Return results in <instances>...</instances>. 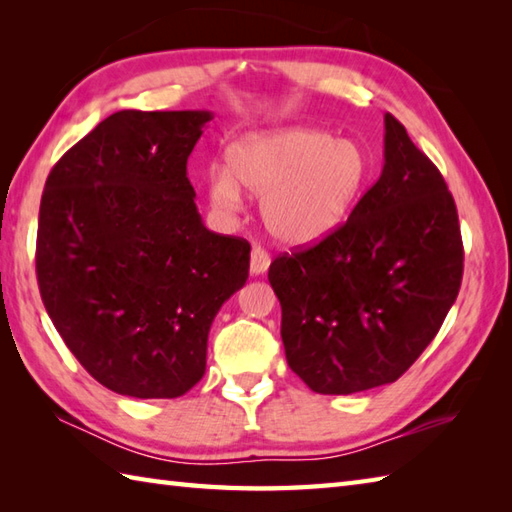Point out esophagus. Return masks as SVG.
<instances>
[{
	"label": "esophagus",
	"instance_id": "34e87169",
	"mask_svg": "<svg viewBox=\"0 0 512 512\" xmlns=\"http://www.w3.org/2000/svg\"><path fill=\"white\" fill-rule=\"evenodd\" d=\"M268 266H270L268 250H264L262 246H253V250H250V273L264 275Z\"/></svg>",
	"mask_w": 512,
	"mask_h": 512
}]
</instances>
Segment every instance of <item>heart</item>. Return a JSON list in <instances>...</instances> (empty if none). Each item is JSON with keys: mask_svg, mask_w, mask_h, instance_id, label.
<instances>
[{"mask_svg": "<svg viewBox=\"0 0 512 512\" xmlns=\"http://www.w3.org/2000/svg\"><path fill=\"white\" fill-rule=\"evenodd\" d=\"M369 176L365 149L319 127L248 134L209 173V198L224 211L242 204L239 187L259 195L266 231L286 246H308L339 231Z\"/></svg>", "mask_w": 512, "mask_h": 512, "instance_id": "1", "label": "heart"}]
</instances>
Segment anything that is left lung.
<instances>
[{
  "label": "left lung",
  "instance_id": "obj_1",
  "mask_svg": "<svg viewBox=\"0 0 512 512\" xmlns=\"http://www.w3.org/2000/svg\"><path fill=\"white\" fill-rule=\"evenodd\" d=\"M462 270L447 182L385 114V165L374 187L339 231L270 264L290 369L317 394L394 383L436 339Z\"/></svg>",
  "mask_w": 512,
  "mask_h": 512
}]
</instances>
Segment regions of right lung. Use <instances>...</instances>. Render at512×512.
Masks as SVG:
<instances>
[{"instance_id":"add662e5","label":"right lung","mask_w":512,"mask_h":512,"mask_svg":"<svg viewBox=\"0 0 512 512\" xmlns=\"http://www.w3.org/2000/svg\"><path fill=\"white\" fill-rule=\"evenodd\" d=\"M211 112L123 110L65 151L46 180L37 281L88 374L134 398H178L206 369L222 303L250 244L202 224L187 160Z\"/></svg>"}]
</instances>
